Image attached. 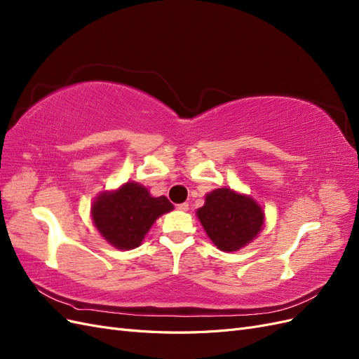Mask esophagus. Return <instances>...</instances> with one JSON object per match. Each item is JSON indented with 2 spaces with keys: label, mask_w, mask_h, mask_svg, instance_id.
I'll use <instances>...</instances> for the list:
<instances>
[{
  "label": "esophagus",
  "mask_w": 359,
  "mask_h": 359,
  "mask_svg": "<svg viewBox=\"0 0 359 359\" xmlns=\"http://www.w3.org/2000/svg\"><path fill=\"white\" fill-rule=\"evenodd\" d=\"M177 210H180V211H187V210H189V203H187V202L178 203V205H177Z\"/></svg>",
  "instance_id": "obj_1"
}]
</instances>
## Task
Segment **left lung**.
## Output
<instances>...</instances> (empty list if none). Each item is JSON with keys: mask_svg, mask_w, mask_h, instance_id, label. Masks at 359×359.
Listing matches in <instances>:
<instances>
[{"mask_svg": "<svg viewBox=\"0 0 359 359\" xmlns=\"http://www.w3.org/2000/svg\"><path fill=\"white\" fill-rule=\"evenodd\" d=\"M198 217L211 241L223 252H235L260 232L264 211L248 196L231 189H217L206 194Z\"/></svg>", "mask_w": 359, "mask_h": 359, "instance_id": "8db88e82", "label": "left lung"}]
</instances>
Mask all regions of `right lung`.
Here are the masks:
<instances>
[{"mask_svg": "<svg viewBox=\"0 0 359 359\" xmlns=\"http://www.w3.org/2000/svg\"><path fill=\"white\" fill-rule=\"evenodd\" d=\"M173 208L165 198H153L136 182H127L119 190L103 193L93 203V220L107 243L130 250L142 243L149 227Z\"/></svg>", "mask_w": 359, "mask_h": 359, "instance_id": "add662e5", "label": "right lung"}]
</instances>
